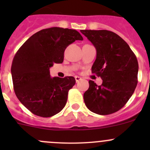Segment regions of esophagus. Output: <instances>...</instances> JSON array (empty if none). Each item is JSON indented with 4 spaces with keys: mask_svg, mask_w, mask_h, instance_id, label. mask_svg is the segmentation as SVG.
Masks as SVG:
<instances>
[{
    "mask_svg": "<svg viewBox=\"0 0 150 150\" xmlns=\"http://www.w3.org/2000/svg\"><path fill=\"white\" fill-rule=\"evenodd\" d=\"M75 81H76V82L78 83V81H81V77H79V76H75Z\"/></svg>",
    "mask_w": 150,
    "mask_h": 150,
    "instance_id": "34e87169",
    "label": "esophagus"
}]
</instances>
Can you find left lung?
<instances>
[{"label": "left lung", "mask_w": 150, "mask_h": 150, "mask_svg": "<svg viewBox=\"0 0 150 150\" xmlns=\"http://www.w3.org/2000/svg\"><path fill=\"white\" fill-rule=\"evenodd\" d=\"M94 46L96 58L92 73L100 76L102 84L89 81L83 99L89 110L98 115L118 111L131 98L137 87L139 64L128 43L118 35L109 30H81Z\"/></svg>", "instance_id": "obj_1"}]
</instances>
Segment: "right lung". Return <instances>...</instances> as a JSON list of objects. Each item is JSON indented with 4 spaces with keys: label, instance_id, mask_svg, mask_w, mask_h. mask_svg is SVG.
I'll return each mask as SVG.
<instances>
[{
    "label": "right lung",
    "instance_id": "right-lung-1",
    "mask_svg": "<svg viewBox=\"0 0 150 150\" xmlns=\"http://www.w3.org/2000/svg\"><path fill=\"white\" fill-rule=\"evenodd\" d=\"M83 40L77 30L54 27L35 33L18 50L11 69L13 89L32 113L48 117L64 108L75 79L51 78L49 68L63 62L64 50L69 44Z\"/></svg>",
    "mask_w": 150,
    "mask_h": 150
}]
</instances>
